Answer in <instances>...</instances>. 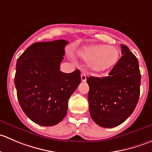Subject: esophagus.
Instances as JSON below:
<instances>
[{
    "instance_id": "obj_1",
    "label": "esophagus",
    "mask_w": 152,
    "mask_h": 152,
    "mask_svg": "<svg viewBox=\"0 0 152 152\" xmlns=\"http://www.w3.org/2000/svg\"><path fill=\"white\" fill-rule=\"evenodd\" d=\"M81 79H82V82H86L87 76H86V75L85 74V73H82V75H81Z\"/></svg>"
}]
</instances>
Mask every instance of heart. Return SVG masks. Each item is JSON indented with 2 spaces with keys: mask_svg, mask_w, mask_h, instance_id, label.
I'll list each match as a JSON object with an SVG mask.
<instances>
[{
  "mask_svg": "<svg viewBox=\"0 0 152 152\" xmlns=\"http://www.w3.org/2000/svg\"><path fill=\"white\" fill-rule=\"evenodd\" d=\"M81 59L88 64L95 73H104L111 70L119 62V49L107 45H94L85 48L79 53Z\"/></svg>",
  "mask_w": 152,
  "mask_h": 152,
  "instance_id": "obj_1",
  "label": "heart"
}]
</instances>
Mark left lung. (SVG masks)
I'll return each instance as SVG.
<instances>
[{"label":"left lung","mask_w":152,"mask_h":152,"mask_svg":"<svg viewBox=\"0 0 152 152\" xmlns=\"http://www.w3.org/2000/svg\"><path fill=\"white\" fill-rule=\"evenodd\" d=\"M121 47L123 56L108 76L87 79L90 116L104 128L115 127L125 121L135 109L140 96L138 60L126 45L121 44Z\"/></svg>","instance_id":"8db88e82"}]
</instances>
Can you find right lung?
Wrapping results in <instances>:
<instances>
[{"instance_id": "right-lung-1", "label": "right lung", "mask_w": 152, "mask_h": 152, "mask_svg": "<svg viewBox=\"0 0 152 152\" xmlns=\"http://www.w3.org/2000/svg\"><path fill=\"white\" fill-rule=\"evenodd\" d=\"M67 43L64 39L35 42L17 61L15 85L19 104L39 125L54 126L65 118L69 99L81 82L79 70L60 71Z\"/></svg>"}]
</instances>
